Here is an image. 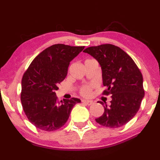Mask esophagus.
<instances>
[{"mask_svg": "<svg viewBox=\"0 0 160 160\" xmlns=\"http://www.w3.org/2000/svg\"><path fill=\"white\" fill-rule=\"evenodd\" d=\"M83 103H85V104L86 105H91L92 103H93V102L92 101H88V100H82V101Z\"/></svg>", "mask_w": 160, "mask_h": 160, "instance_id": "esophagus-1", "label": "esophagus"}]
</instances>
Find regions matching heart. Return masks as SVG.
<instances>
[{
    "label": "heart",
    "mask_w": 160,
    "mask_h": 160,
    "mask_svg": "<svg viewBox=\"0 0 160 160\" xmlns=\"http://www.w3.org/2000/svg\"><path fill=\"white\" fill-rule=\"evenodd\" d=\"M91 87L89 86H85L82 88V89H81V93H82V95L84 96H89L91 95Z\"/></svg>",
    "instance_id": "1"
}]
</instances>
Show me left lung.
Wrapping results in <instances>:
<instances>
[{
    "instance_id": "8db88e82",
    "label": "left lung",
    "mask_w": 160,
    "mask_h": 160,
    "mask_svg": "<svg viewBox=\"0 0 160 160\" xmlns=\"http://www.w3.org/2000/svg\"><path fill=\"white\" fill-rule=\"evenodd\" d=\"M84 52L98 62L103 85L107 88L103 93L112 98L111 105L108 107L106 103L104 112L96 119V122L110 128L125 125L136 115L144 97L141 72L132 58L114 45L88 47Z\"/></svg>"
}]
</instances>
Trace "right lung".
Segmentation results:
<instances>
[{
    "mask_svg": "<svg viewBox=\"0 0 160 160\" xmlns=\"http://www.w3.org/2000/svg\"><path fill=\"white\" fill-rule=\"evenodd\" d=\"M85 46L55 44L42 51L32 61L22 80L21 102L27 118L36 128L53 131L68 120L79 98L57 101L58 84L64 80L69 62Z\"/></svg>",
    "mask_w": 160,
    "mask_h": 160,
    "instance_id": "obj_1",
    "label": "right lung"
}]
</instances>
